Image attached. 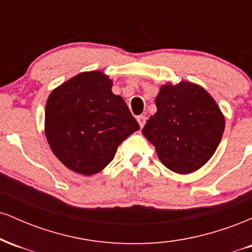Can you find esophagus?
I'll use <instances>...</instances> for the list:
<instances>
[{
  "label": "esophagus",
  "mask_w": 252,
  "mask_h": 252,
  "mask_svg": "<svg viewBox=\"0 0 252 252\" xmlns=\"http://www.w3.org/2000/svg\"><path fill=\"white\" fill-rule=\"evenodd\" d=\"M137 122L140 124L141 128H143L144 123H146V117L142 116V115H141V116H137Z\"/></svg>",
  "instance_id": "1"
}]
</instances>
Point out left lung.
<instances>
[{"label": "left lung", "instance_id": "1", "mask_svg": "<svg viewBox=\"0 0 252 252\" xmlns=\"http://www.w3.org/2000/svg\"><path fill=\"white\" fill-rule=\"evenodd\" d=\"M158 111L142 129L158 158L178 174H189L212 158L225 118L216 100L196 84H166L155 99Z\"/></svg>", "mask_w": 252, "mask_h": 252}]
</instances>
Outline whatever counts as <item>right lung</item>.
I'll return each instance as SVG.
<instances>
[{
  "label": "right lung",
  "instance_id": "1",
  "mask_svg": "<svg viewBox=\"0 0 252 252\" xmlns=\"http://www.w3.org/2000/svg\"><path fill=\"white\" fill-rule=\"evenodd\" d=\"M111 88L103 72H82L54 89L46 103L45 134L52 152L79 174L105 168L118 146L140 129Z\"/></svg>",
  "mask_w": 252,
  "mask_h": 252
}]
</instances>
